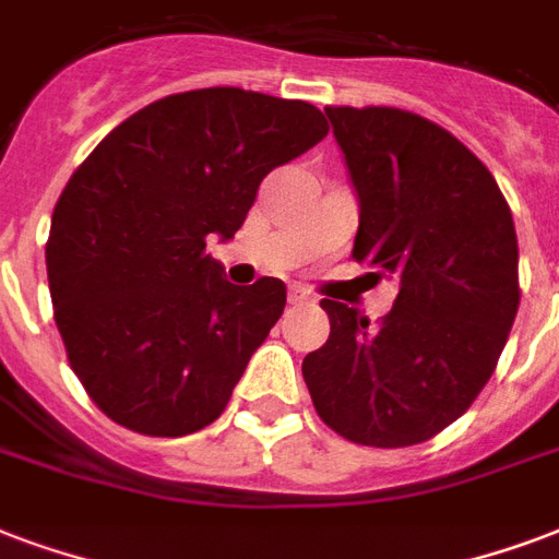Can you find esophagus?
<instances>
[{
	"label": "esophagus",
	"mask_w": 559,
	"mask_h": 559,
	"mask_svg": "<svg viewBox=\"0 0 559 559\" xmlns=\"http://www.w3.org/2000/svg\"><path fill=\"white\" fill-rule=\"evenodd\" d=\"M288 304H295V306L312 304V295H309V292H304V288H292V292H288Z\"/></svg>",
	"instance_id": "obj_1"
}]
</instances>
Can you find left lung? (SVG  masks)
I'll return each instance as SVG.
<instances>
[{"instance_id":"obj_1","label":"left lung","mask_w":559,"mask_h":559,"mask_svg":"<svg viewBox=\"0 0 559 559\" xmlns=\"http://www.w3.org/2000/svg\"><path fill=\"white\" fill-rule=\"evenodd\" d=\"M359 203L354 259L397 285L377 326L324 297L304 359L318 415L371 448L427 442L474 404L519 312L510 205L477 155L401 108H324Z\"/></svg>"}]
</instances>
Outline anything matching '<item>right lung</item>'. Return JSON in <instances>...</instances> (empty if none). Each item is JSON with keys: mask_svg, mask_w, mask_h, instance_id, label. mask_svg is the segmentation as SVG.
I'll return each mask as SVG.
<instances>
[{"mask_svg": "<svg viewBox=\"0 0 559 559\" xmlns=\"http://www.w3.org/2000/svg\"><path fill=\"white\" fill-rule=\"evenodd\" d=\"M326 132L300 99L203 87L141 108L70 176L46 276L70 368L111 421L188 436L224 413L285 285L226 283L205 241L235 238L264 176Z\"/></svg>", "mask_w": 559, "mask_h": 559, "instance_id": "right-lung-1", "label": "right lung"}]
</instances>
